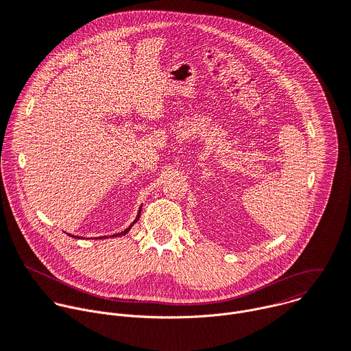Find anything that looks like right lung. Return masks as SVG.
I'll list each match as a JSON object with an SVG mask.
<instances>
[{
  "mask_svg": "<svg viewBox=\"0 0 351 351\" xmlns=\"http://www.w3.org/2000/svg\"><path fill=\"white\" fill-rule=\"evenodd\" d=\"M140 211H141V208H140ZM140 211H138V215H137V218H136V221H134V222H133V223H132V225H130V226H129V228H128V229H125V230H123V232H121V233H118V234H115V236H123V234H126V233H128V232H129V230H130V228H132V226H133V225H134V223H136V222H137V219H138V218H140ZM112 236H114V234H112ZM99 239H101V237H99Z\"/></svg>",
  "mask_w": 351,
  "mask_h": 351,
  "instance_id": "right-lung-1",
  "label": "right lung"
}]
</instances>
